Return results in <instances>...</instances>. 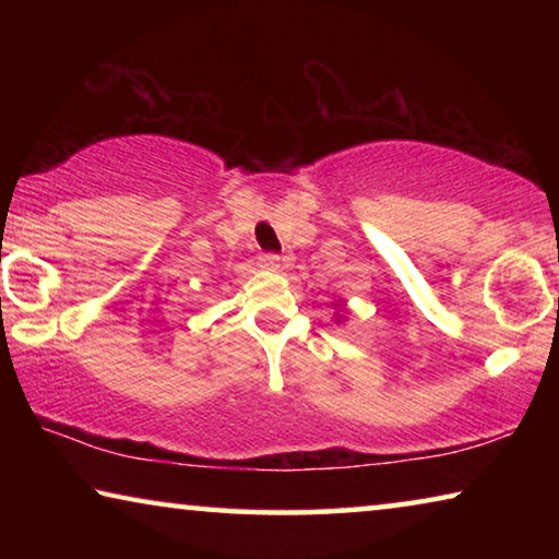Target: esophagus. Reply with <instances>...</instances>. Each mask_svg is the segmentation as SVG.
Returning <instances> with one entry per match:
<instances>
[{
    "instance_id": "34e87169",
    "label": "esophagus",
    "mask_w": 559,
    "mask_h": 559,
    "mask_svg": "<svg viewBox=\"0 0 559 559\" xmlns=\"http://www.w3.org/2000/svg\"><path fill=\"white\" fill-rule=\"evenodd\" d=\"M259 266L269 269V271H276V269H281V257H276V253H261Z\"/></svg>"
}]
</instances>
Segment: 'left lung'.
I'll use <instances>...</instances> for the list:
<instances>
[{
    "mask_svg": "<svg viewBox=\"0 0 559 559\" xmlns=\"http://www.w3.org/2000/svg\"><path fill=\"white\" fill-rule=\"evenodd\" d=\"M335 308H337V302H335ZM343 313H347V306H345V302H340V308H337V313H335V320H337V323H343Z\"/></svg>",
    "mask_w": 559,
    "mask_h": 559,
    "instance_id": "obj_1",
    "label": "left lung"
}]
</instances>
